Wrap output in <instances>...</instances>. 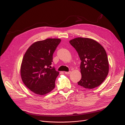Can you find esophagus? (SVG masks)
Here are the masks:
<instances>
[{
  "label": "esophagus",
  "instance_id": "esophagus-1",
  "mask_svg": "<svg viewBox=\"0 0 125 125\" xmlns=\"http://www.w3.org/2000/svg\"><path fill=\"white\" fill-rule=\"evenodd\" d=\"M70 73H71V71H68V72L65 71V72H64L65 74H70Z\"/></svg>",
  "mask_w": 125,
  "mask_h": 125
}]
</instances>
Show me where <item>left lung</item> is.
I'll list each match as a JSON object with an SVG mask.
<instances>
[{
	"mask_svg": "<svg viewBox=\"0 0 125 125\" xmlns=\"http://www.w3.org/2000/svg\"><path fill=\"white\" fill-rule=\"evenodd\" d=\"M76 50L81 60V80L80 86L94 89L105 80L109 71L106 52L102 46L92 39L77 37L69 41Z\"/></svg>",
	"mask_w": 125,
	"mask_h": 125,
	"instance_id": "obj_1",
	"label": "left lung"
}]
</instances>
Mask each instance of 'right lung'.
<instances>
[{
  "mask_svg": "<svg viewBox=\"0 0 125 125\" xmlns=\"http://www.w3.org/2000/svg\"><path fill=\"white\" fill-rule=\"evenodd\" d=\"M59 38H48L33 43L23 57L21 76L25 86L35 94L43 95L55 87L59 72L51 66L52 55L61 42Z\"/></svg>",
  "mask_w": 125,
  "mask_h": 125,
  "instance_id": "1",
  "label": "right lung"
}]
</instances>
